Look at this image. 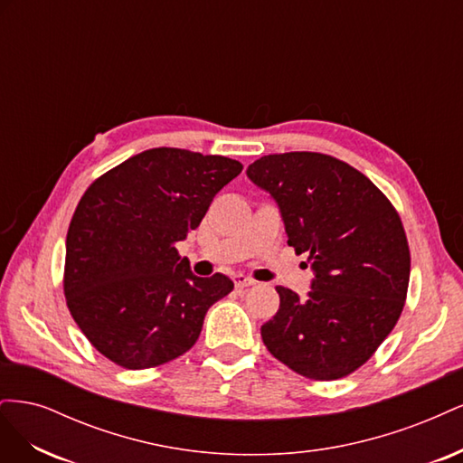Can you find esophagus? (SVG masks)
Segmentation results:
<instances>
[{"label":"esophagus","mask_w":463,"mask_h":463,"mask_svg":"<svg viewBox=\"0 0 463 463\" xmlns=\"http://www.w3.org/2000/svg\"><path fill=\"white\" fill-rule=\"evenodd\" d=\"M233 284H235L237 289H243V288L255 286V279L253 278H247L243 274H237V276H233Z\"/></svg>","instance_id":"esophagus-1"}]
</instances>
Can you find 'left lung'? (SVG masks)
<instances>
[{
	"instance_id": "8db88e82",
	"label": "left lung",
	"mask_w": 463,
	"mask_h": 463,
	"mask_svg": "<svg viewBox=\"0 0 463 463\" xmlns=\"http://www.w3.org/2000/svg\"><path fill=\"white\" fill-rule=\"evenodd\" d=\"M282 213L288 245L309 253L307 299L278 286L262 325L266 349L313 381H338L373 357L396 326L410 286V245L398 210L369 177L320 152L269 154L247 167Z\"/></svg>"
}]
</instances>
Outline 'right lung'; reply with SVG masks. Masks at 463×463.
<instances>
[{
    "label": "right lung",
    "instance_id": "add662e5",
    "mask_svg": "<svg viewBox=\"0 0 463 463\" xmlns=\"http://www.w3.org/2000/svg\"><path fill=\"white\" fill-rule=\"evenodd\" d=\"M241 162L150 148L82 194L67 230L63 293L87 340L123 369L164 365L194 345L210 305L233 289L199 278L175 245L204 218Z\"/></svg>",
    "mask_w": 463,
    "mask_h": 463
}]
</instances>
